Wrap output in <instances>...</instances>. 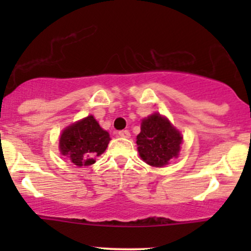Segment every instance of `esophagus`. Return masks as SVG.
Returning a JSON list of instances; mask_svg holds the SVG:
<instances>
[{"instance_id":"1","label":"esophagus","mask_w":251,"mask_h":251,"mask_svg":"<svg viewBox=\"0 0 251 251\" xmlns=\"http://www.w3.org/2000/svg\"><path fill=\"white\" fill-rule=\"evenodd\" d=\"M118 136H119V137H121V138H130L131 133L128 132L127 130H123V131H119Z\"/></svg>"}]
</instances>
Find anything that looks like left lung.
<instances>
[{
  "instance_id": "obj_1",
  "label": "left lung",
  "mask_w": 251,
  "mask_h": 251,
  "mask_svg": "<svg viewBox=\"0 0 251 251\" xmlns=\"http://www.w3.org/2000/svg\"><path fill=\"white\" fill-rule=\"evenodd\" d=\"M136 143L142 160L154 168H163L178 156L182 135L165 116L154 113L142 120Z\"/></svg>"
}]
</instances>
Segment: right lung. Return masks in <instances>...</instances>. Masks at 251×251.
I'll return each mask as SVG.
<instances>
[{"instance_id":"obj_1","label":"right lung","mask_w":251,"mask_h":251,"mask_svg":"<svg viewBox=\"0 0 251 251\" xmlns=\"http://www.w3.org/2000/svg\"><path fill=\"white\" fill-rule=\"evenodd\" d=\"M109 141V133L100 127L92 115H88L63 130L59 151L74 165L90 166L96 163V156L104 153Z\"/></svg>"}]
</instances>
